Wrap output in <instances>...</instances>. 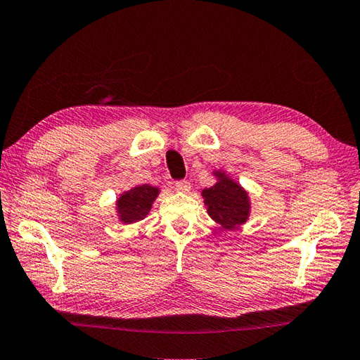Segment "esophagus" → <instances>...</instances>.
<instances>
[{
    "instance_id": "34e87169",
    "label": "esophagus",
    "mask_w": 360,
    "mask_h": 360,
    "mask_svg": "<svg viewBox=\"0 0 360 360\" xmlns=\"http://www.w3.org/2000/svg\"><path fill=\"white\" fill-rule=\"evenodd\" d=\"M175 189L180 193H188L189 189H191V183L186 180H179V181H175Z\"/></svg>"
}]
</instances>
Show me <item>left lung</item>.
I'll return each instance as SVG.
<instances>
[{
    "instance_id": "8db88e82",
    "label": "left lung",
    "mask_w": 360,
    "mask_h": 360,
    "mask_svg": "<svg viewBox=\"0 0 360 360\" xmlns=\"http://www.w3.org/2000/svg\"><path fill=\"white\" fill-rule=\"evenodd\" d=\"M216 177L219 179L218 183L212 188L203 189L202 198L205 199L212 219L221 224L222 229L232 230L249 218L250 203L248 193L224 172H216Z\"/></svg>"
}]
</instances>
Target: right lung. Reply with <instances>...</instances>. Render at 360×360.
<instances>
[{"instance_id":"obj_1","label":"right lung","mask_w":360,"mask_h":360,"mask_svg":"<svg viewBox=\"0 0 360 360\" xmlns=\"http://www.w3.org/2000/svg\"><path fill=\"white\" fill-rule=\"evenodd\" d=\"M160 193L158 188L141 185L130 189L117 199V216L122 222L131 224L144 219Z\"/></svg>"}]
</instances>
